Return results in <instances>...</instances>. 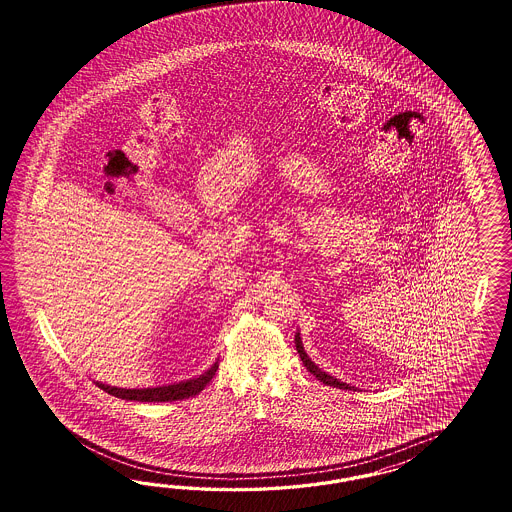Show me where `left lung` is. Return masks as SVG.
Segmentation results:
<instances>
[{
    "instance_id": "left-lung-1",
    "label": "left lung",
    "mask_w": 512,
    "mask_h": 512,
    "mask_svg": "<svg viewBox=\"0 0 512 512\" xmlns=\"http://www.w3.org/2000/svg\"><path fill=\"white\" fill-rule=\"evenodd\" d=\"M295 343H296V351H298V355L302 358V362H304V366L308 368V372L313 373L321 383H325L328 387H336L343 388V390H355V387H351V385H347V383H343L340 379H336V377H332L330 373L323 372L310 357H308V353L304 351V345H302V338H300V332H296L295 334Z\"/></svg>"
}]
</instances>
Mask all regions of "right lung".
Listing matches in <instances>:
<instances>
[{
	"instance_id": "obj_1",
	"label": "right lung",
	"mask_w": 512,
	"mask_h": 512,
	"mask_svg": "<svg viewBox=\"0 0 512 512\" xmlns=\"http://www.w3.org/2000/svg\"><path fill=\"white\" fill-rule=\"evenodd\" d=\"M219 360V358H217ZM214 362L206 372L191 377L187 381H180V383H172V385H163V387H148V388H118L110 387V385H103L99 381H95V385L103 388L105 392H109L116 398L122 400H129V402H176V400H186L189 396L199 394L202 388L210 383V379L216 375L217 364Z\"/></svg>"
}]
</instances>
